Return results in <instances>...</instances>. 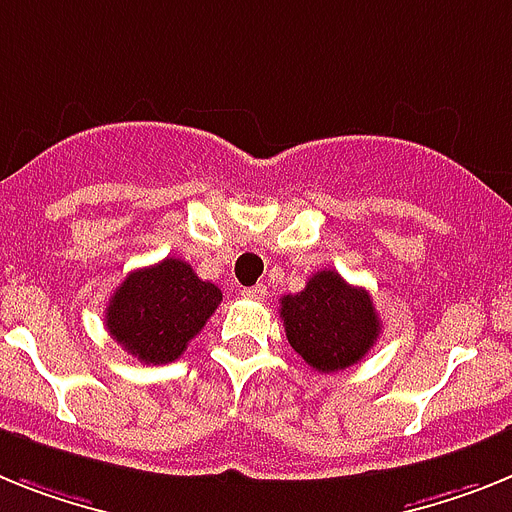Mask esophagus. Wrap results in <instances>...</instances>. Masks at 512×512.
<instances>
[{
	"label": "esophagus",
	"instance_id": "esophagus-1",
	"mask_svg": "<svg viewBox=\"0 0 512 512\" xmlns=\"http://www.w3.org/2000/svg\"><path fill=\"white\" fill-rule=\"evenodd\" d=\"M242 296H244V299H252V301H265V299H268V288L262 286V283H257V286L244 288Z\"/></svg>",
	"mask_w": 512,
	"mask_h": 512
}]
</instances>
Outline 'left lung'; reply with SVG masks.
Returning a JSON list of instances; mask_svg holds the SVG:
<instances>
[{"instance_id":"8db88e82","label":"left lung","mask_w":512,"mask_h":512,"mask_svg":"<svg viewBox=\"0 0 512 512\" xmlns=\"http://www.w3.org/2000/svg\"><path fill=\"white\" fill-rule=\"evenodd\" d=\"M281 319L291 348L322 373L361 361L381 332L366 288L350 286L335 270H319L304 291L283 296Z\"/></svg>"}]
</instances>
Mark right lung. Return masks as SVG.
Wrapping results in <instances>:
<instances>
[{
  "mask_svg": "<svg viewBox=\"0 0 512 512\" xmlns=\"http://www.w3.org/2000/svg\"><path fill=\"white\" fill-rule=\"evenodd\" d=\"M219 304L216 283L201 281L188 262L167 257L126 275L110 296L105 327L123 350L159 366L185 353Z\"/></svg>",
  "mask_w": 512,
  "mask_h": 512,
  "instance_id": "add662e5",
  "label": "right lung"
}]
</instances>
